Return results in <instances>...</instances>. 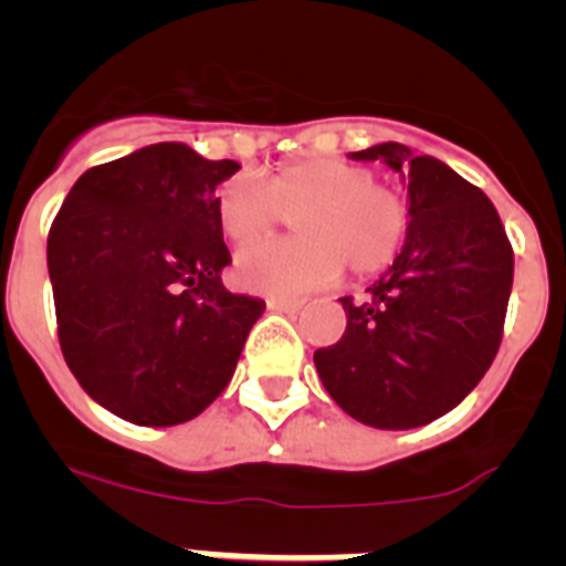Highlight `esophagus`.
<instances>
[{
	"label": "esophagus",
	"mask_w": 566,
	"mask_h": 566,
	"mask_svg": "<svg viewBox=\"0 0 566 566\" xmlns=\"http://www.w3.org/2000/svg\"><path fill=\"white\" fill-rule=\"evenodd\" d=\"M266 306L272 312H283V314H294L303 308V300H286V297H269Z\"/></svg>",
	"instance_id": "obj_1"
}]
</instances>
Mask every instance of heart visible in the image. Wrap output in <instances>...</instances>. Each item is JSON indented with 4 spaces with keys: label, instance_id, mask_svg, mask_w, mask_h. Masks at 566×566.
I'll return each mask as SVG.
<instances>
[{
    "label": "heart",
    "instance_id": "1",
    "mask_svg": "<svg viewBox=\"0 0 566 566\" xmlns=\"http://www.w3.org/2000/svg\"><path fill=\"white\" fill-rule=\"evenodd\" d=\"M214 218L232 243L263 238L294 218L300 234L240 249L234 277L260 294H303L348 272L374 277L402 252L411 212L377 172L337 155L283 161L266 184L234 175L214 192Z\"/></svg>",
    "mask_w": 566,
    "mask_h": 566
}]
</instances>
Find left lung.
<instances>
[{
    "label": "left lung",
    "instance_id": "1",
    "mask_svg": "<svg viewBox=\"0 0 566 566\" xmlns=\"http://www.w3.org/2000/svg\"><path fill=\"white\" fill-rule=\"evenodd\" d=\"M354 158L402 172L411 229L368 297H343L345 334L314 365L348 417L405 431L457 408L496 357L513 247L488 195L431 155L379 144Z\"/></svg>",
    "mask_w": 566,
    "mask_h": 566
}]
</instances>
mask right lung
Returning a JSON list of instances; mask_svg holds the SVG:
<instances>
[{"mask_svg": "<svg viewBox=\"0 0 566 566\" xmlns=\"http://www.w3.org/2000/svg\"><path fill=\"white\" fill-rule=\"evenodd\" d=\"M234 161L153 144L73 184L48 234L64 363L115 417L167 428L221 397L266 303L232 294L214 187Z\"/></svg>", "mask_w": 566, "mask_h": 566, "instance_id": "1", "label": "right lung"}]
</instances>
